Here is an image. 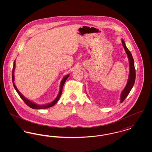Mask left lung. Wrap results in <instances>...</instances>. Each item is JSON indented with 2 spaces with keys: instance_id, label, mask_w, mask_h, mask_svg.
<instances>
[{
  "instance_id": "1",
  "label": "left lung",
  "mask_w": 152,
  "mask_h": 152,
  "mask_svg": "<svg viewBox=\"0 0 152 152\" xmlns=\"http://www.w3.org/2000/svg\"><path fill=\"white\" fill-rule=\"evenodd\" d=\"M121 42L123 43L124 48L125 49V51L126 52L128 57L129 58V69H130V72H129V78L127 82V84L126 85V87L124 88V90L121 92V101L120 102H123L124 100L125 99V98L128 96V95L129 94V92L132 89V88L134 86V82H135V79H136V70L134 68V60L133 58L132 57V55L130 53L129 50L126 47L125 43L123 39H121Z\"/></svg>"
}]
</instances>
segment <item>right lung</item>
I'll use <instances>...</instances> for the list:
<instances>
[{"label":"right lung","mask_w":152,"mask_h":152,"mask_svg":"<svg viewBox=\"0 0 152 152\" xmlns=\"http://www.w3.org/2000/svg\"><path fill=\"white\" fill-rule=\"evenodd\" d=\"M15 61L14 62V66H13V69H12V83H13V86L14 87L15 90L16 91V92H18V94L19 95V96L21 97L22 100L24 101V102L30 108L32 109H43L48 108H50L51 107L53 106L57 102H58V99H60L61 94H62V91H63V87L64 86V84L65 83V81L66 79L68 78V77L69 76V75H67L66 76H65V77L62 79L61 81V84H60V91L58 92V96L56 97V98L50 103L46 104V105H37L35 103L30 101L29 100L27 99L25 97H24L21 93L19 91V90L18 89V88L15 86V84L14 83V70H15Z\"/></svg>","instance_id":"right-lung-1"}]
</instances>
